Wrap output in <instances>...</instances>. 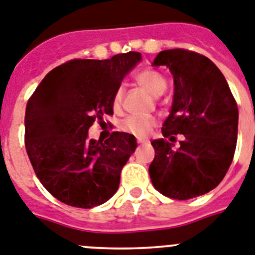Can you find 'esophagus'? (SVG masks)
Segmentation results:
<instances>
[{
  "label": "esophagus",
  "instance_id": "34e87169",
  "mask_svg": "<svg viewBox=\"0 0 255 255\" xmlns=\"http://www.w3.org/2000/svg\"><path fill=\"white\" fill-rule=\"evenodd\" d=\"M137 142H138V144H141V145H144V144H146L147 141L144 140V138H137Z\"/></svg>",
  "mask_w": 255,
  "mask_h": 255
}]
</instances>
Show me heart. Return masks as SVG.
<instances>
[{
  "label": "heart",
  "mask_w": 255,
  "mask_h": 255,
  "mask_svg": "<svg viewBox=\"0 0 255 255\" xmlns=\"http://www.w3.org/2000/svg\"><path fill=\"white\" fill-rule=\"evenodd\" d=\"M134 80L140 87L146 89L150 95L153 96H160L166 91L167 88V81L163 78V75L159 74L155 70L151 68H146L142 71L138 72L134 76ZM124 96V88L123 85H119L117 88V91L113 97V108L114 110H119L123 102ZM157 124L155 118L153 117H136V115H131V117L126 118L121 123V129L126 133L133 134L137 137H145L149 134V132L153 129V127Z\"/></svg>",
  "instance_id": "1"
}]
</instances>
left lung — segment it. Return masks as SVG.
<instances>
[{
	"instance_id": "obj_1",
	"label": "left lung",
	"mask_w": 255,
	"mask_h": 255,
	"mask_svg": "<svg viewBox=\"0 0 255 255\" xmlns=\"http://www.w3.org/2000/svg\"><path fill=\"white\" fill-rule=\"evenodd\" d=\"M153 66H167L174 76V101L162 127L164 138L153 140L149 166L154 188L174 200L210 192L226 176L236 150L239 109L228 83L210 59L196 51H160ZM184 134L181 147L165 138Z\"/></svg>"
}]
</instances>
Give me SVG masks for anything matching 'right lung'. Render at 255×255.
Here are the masks:
<instances>
[{"instance_id": "add662e5", "label": "right lung", "mask_w": 255, "mask_h": 255, "mask_svg": "<svg viewBox=\"0 0 255 255\" xmlns=\"http://www.w3.org/2000/svg\"><path fill=\"white\" fill-rule=\"evenodd\" d=\"M140 61L137 51L104 61L72 59L53 68L29 97L25 150L38 180L63 204L92 209L119 188L136 138L113 132L102 142L89 140L88 129L105 114H114L115 91Z\"/></svg>"}]
</instances>
